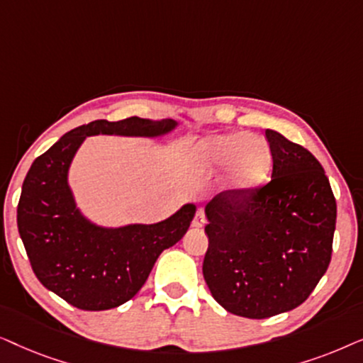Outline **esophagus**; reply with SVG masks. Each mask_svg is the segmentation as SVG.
<instances>
[{"mask_svg": "<svg viewBox=\"0 0 363 363\" xmlns=\"http://www.w3.org/2000/svg\"><path fill=\"white\" fill-rule=\"evenodd\" d=\"M205 223H206V216H205V213H203L201 210H200V211H196V215H195V218H193L191 225L195 226V228H203V226H205Z\"/></svg>", "mask_w": 363, "mask_h": 363, "instance_id": "34e87169", "label": "esophagus"}]
</instances>
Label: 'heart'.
Here are the masks:
<instances>
[{
	"label": "heart",
	"mask_w": 363,
	"mask_h": 363,
	"mask_svg": "<svg viewBox=\"0 0 363 363\" xmlns=\"http://www.w3.org/2000/svg\"><path fill=\"white\" fill-rule=\"evenodd\" d=\"M201 170L218 172L230 165V178L236 190H252L269 177L272 153L266 140L245 132L213 135L196 152Z\"/></svg>",
	"instance_id": "b5f03b06"
}]
</instances>
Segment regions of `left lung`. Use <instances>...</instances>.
I'll return each instance as SVG.
<instances>
[{"instance_id":"left-lung-1","label":"left lung","mask_w":363,"mask_h":363,"mask_svg":"<svg viewBox=\"0 0 363 363\" xmlns=\"http://www.w3.org/2000/svg\"><path fill=\"white\" fill-rule=\"evenodd\" d=\"M271 180L226 190L208 203L203 277L235 315L266 319L301 306L332 257L337 205L312 153L266 130Z\"/></svg>"}]
</instances>
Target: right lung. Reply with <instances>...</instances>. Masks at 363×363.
<instances>
[{"label":"right lung","mask_w":363,"mask_h":363,"mask_svg":"<svg viewBox=\"0 0 363 363\" xmlns=\"http://www.w3.org/2000/svg\"><path fill=\"white\" fill-rule=\"evenodd\" d=\"M173 121L128 117L94 121L62 135L33 162L18 203V231L39 282L82 311H106L132 299L145 284L157 257L185 235L195 206L157 225L106 230L76 210L67 168L87 135H160Z\"/></svg>","instance_id":"add662e5"}]
</instances>
